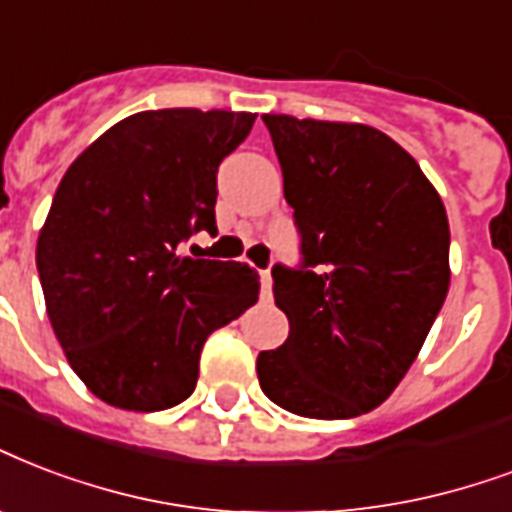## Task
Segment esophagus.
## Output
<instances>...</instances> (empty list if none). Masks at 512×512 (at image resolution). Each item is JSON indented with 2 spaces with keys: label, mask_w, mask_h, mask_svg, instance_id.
Segmentation results:
<instances>
[{
  "label": "esophagus",
  "mask_w": 512,
  "mask_h": 512,
  "mask_svg": "<svg viewBox=\"0 0 512 512\" xmlns=\"http://www.w3.org/2000/svg\"><path fill=\"white\" fill-rule=\"evenodd\" d=\"M260 284H263V295H271V271L268 268L260 271Z\"/></svg>",
  "instance_id": "obj_1"
}]
</instances>
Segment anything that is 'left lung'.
<instances>
[{
	"instance_id": "left-lung-1",
	"label": "left lung",
	"mask_w": 512,
	"mask_h": 512,
	"mask_svg": "<svg viewBox=\"0 0 512 512\" xmlns=\"http://www.w3.org/2000/svg\"><path fill=\"white\" fill-rule=\"evenodd\" d=\"M300 236L271 268L287 341L260 351L268 400L308 419L384 403L416 360L448 292L446 206L419 163L360 123L263 115Z\"/></svg>"
}]
</instances>
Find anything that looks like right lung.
Segmentation results:
<instances>
[{"instance_id": "1", "label": "right lung", "mask_w": 512, "mask_h": 512, "mask_svg": "<svg viewBox=\"0 0 512 512\" xmlns=\"http://www.w3.org/2000/svg\"><path fill=\"white\" fill-rule=\"evenodd\" d=\"M252 112L147 109L104 131L66 169L37 241L50 325L104 403L166 411L193 395L206 338L260 292L247 263L185 257L217 233V169Z\"/></svg>"}]
</instances>
